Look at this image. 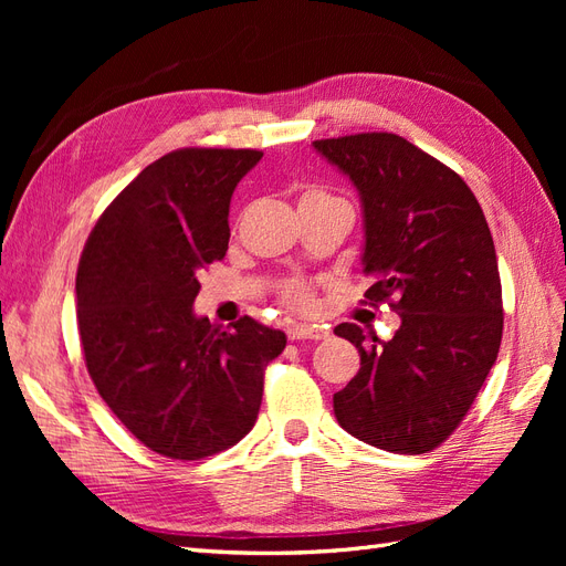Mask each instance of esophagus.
Segmentation results:
<instances>
[{
  "mask_svg": "<svg viewBox=\"0 0 566 566\" xmlns=\"http://www.w3.org/2000/svg\"><path fill=\"white\" fill-rule=\"evenodd\" d=\"M290 339H328V325H312V323H295L287 328Z\"/></svg>",
  "mask_w": 566,
  "mask_h": 566,
  "instance_id": "1",
  "label": "esophagus"
}]
</instances>
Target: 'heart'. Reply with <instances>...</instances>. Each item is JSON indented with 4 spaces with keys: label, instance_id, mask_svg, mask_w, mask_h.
<instances>
[{
    "label": "heart",
    "instance_id": "1",
    "mask_svg": "<svg viewBox=\"0 0 566 566\" xmlns=\"http://www.w3.org/2000/svg\"><path fill=\"white\" fill-rule=\"evenodd\" d=\"M314 193H318V191H314ZM283 297L287 300V304L297 306V310H310V306L314 304L312 290H310V285H304V283H290V285H285Z\"/></svg>",
    "mask_w": 566,
    "mask_h": 566
}]
</instances>
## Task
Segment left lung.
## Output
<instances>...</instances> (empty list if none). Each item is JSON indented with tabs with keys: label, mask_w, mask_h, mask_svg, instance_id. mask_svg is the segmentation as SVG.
Returning <instances> with one entry per match:
<instances>
[{
	"label": "left lung",
	"mask_w": 566,
	"mask_h": 566,
	"mask_svg": "<svg viewBox=\"0 0 566 566\" xmlns=\"http://www.w3.org/2000/svg\"><path fill=\"white\" fill-rule=\"evenodd\" d=\"M364 208L366 304L401 316L389 342L356 323L335 335L361 368L333 397L335 418L370 447L427 453L465 418L499 356L503 293L493 238L470 186L389 132L314 142Z\"/></svg>",
	"instance_id": "obj_1"
}]
</instances>
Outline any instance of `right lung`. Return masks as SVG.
Masks as SVG:
<instances>
[{
	"label": "right lung",
	"instance_id": "obj_1",
	"mask_svg": "<svg viewBox=\"0 0 566 566\" xmlns=\"http://www.w3.org/2000/svg\"><path fill=\"white\" fill-rule=\"evenodd\" d=\"M252 148H179L148 165L98 217L77 266V331L115 418L165 458L200 460L241 441L285 333L193 314L198 273L229 248V205Z\"/></svg>",
	"mask_w": 566,
	"mask_h": 566
}]
</instances>
